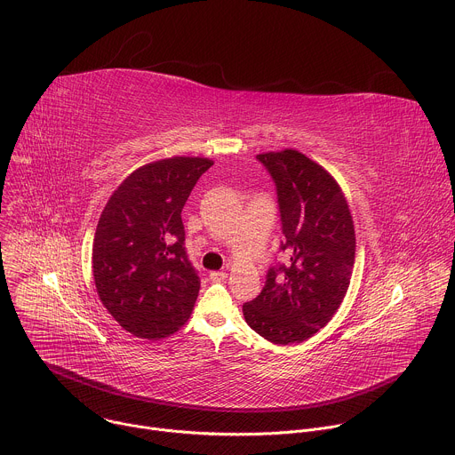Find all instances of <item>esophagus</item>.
Instances as JSON below:
<instances>
[{
  "mask_svg": "<svg viewBox=\"0 0 455 455\" xmlns=\"http://www.w3.org/2000/svg\"><path fill=\"white\" fill-rule=\"evenodd\" d=\"M211 281H214V283H221V281H225L227 279V272H211Z\"/></svg>",
  "mask_w": 455,
  "mask_h": 455,
  "instance_id": "34e87169",
  "label": "esophagus"
}]
</instances>
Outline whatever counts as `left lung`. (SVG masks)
<instances>
[{
	"instance_id": "1",
	"label": "left lung",
	"mask_w": 455,
	"mask_h": 455,
	"mask_svg": "<svg viewBox=\"0 0 455 455\" xmlns=\"http://www.w3.org/2000/svg\"><path fill=\"white\" fill-rule=\"evenodd\" d=\"M275 183L281 251L267 283L243 304L248 326L288 346L313 337L340 307L355 265V228L339 183L299 151L257 155Z\"/></svg>"
}]
</instances>
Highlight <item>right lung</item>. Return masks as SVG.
<instances>
[{"mask_svg": "<svg viewBox=\"0 0 455 455\" xmlns=\"http://www.w3.org/2000/svg\"><path fill=\"white\" fill-rule=\"evenodd\" d=\"M211 165L188 156L148 164L122 181L102 211L92 257L95 286L111 316L139 339L178 331L198 299L181 209Z\"/></svg>", "mask_w": 455, "mask_h": 455, "instance_id": "add662e5", "label": "right lung"}]
</instances>
